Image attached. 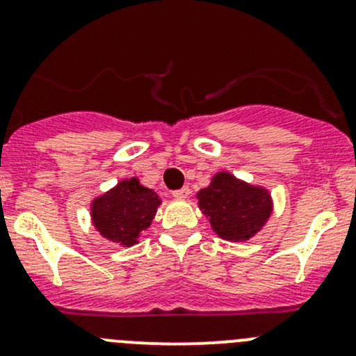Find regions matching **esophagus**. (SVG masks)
I'll return each instance as SVG.
<instances>
[{
	"label": "esophagus",
	"mask_w": 356,
	"mask_h": 356,
	"mask_svg": "<svg viewBox=\"0 0 356 356\" xmlns=\"http://www.w3.org/2000/svg\"><path fill=\"white\" fill-rule=\"evenodd\" d=\"M189 195H191V189H189L188 186H184V188L181 189H175V191L172 193V196H174L175 200H186Z\"/></svg>",
	"instance_id": "34e87169"
}]
</instances>
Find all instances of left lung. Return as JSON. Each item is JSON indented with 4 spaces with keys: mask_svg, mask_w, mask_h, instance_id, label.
<instances>
[{
    "mask_svg": "<svg viewBox=\"0 0 356 356\" xmlns=\"http://www.w3.org/2000/svg\"><path fill=\"white\" fill-rule=\"evenodd\" d=\"M198 198L213 231L231 241H245L260 231L270 215L267 191L251 188L225 172L215 175L211 184L198 193Z\"/></svg>",
    "mask_w": 356,
    "mask_h": 356,
    "instance_id": "1",
    "label": "left lung"
}]
</instances>
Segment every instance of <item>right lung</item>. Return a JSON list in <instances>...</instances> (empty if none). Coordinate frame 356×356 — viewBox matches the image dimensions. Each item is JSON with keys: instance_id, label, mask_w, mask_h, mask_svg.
Listing matches in <instances>:
<instances>
[{"instance_id": "add662e5", "label": "right lung", "mask_w": 356, "mask_h": 356, "mask_svg": "<svg viewBox=\"0 0 356 356\" xmlns=\"http://www.w3.org/2000/svg\"><path fill=\"white\" fill-rule=\"evenodd\" d=\"M158 204L160 200L155 191L143 188L136 179H129L95 200L92 222L103 238L131 246L149 227Z\"/></svg>"}]
</instances>
